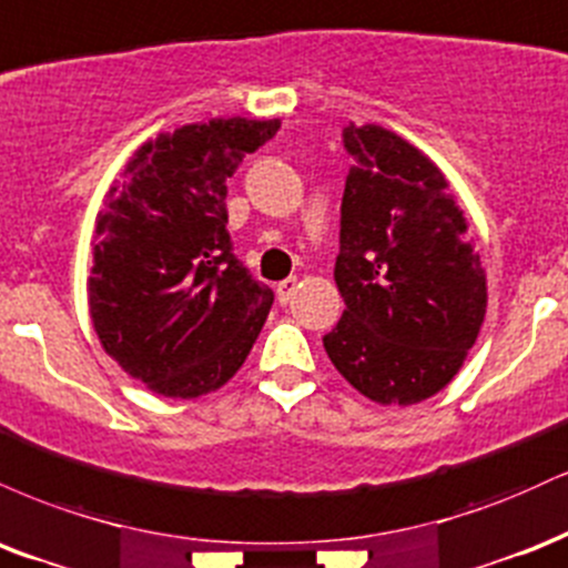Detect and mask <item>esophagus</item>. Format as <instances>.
<instances>
[{
  "label": "esophagus",
  "mask_w": 568,
  "mask_h": 568,
  "mask_svg": "<svg viewBox=\"0 0 568 568\" xmlns=\"http://www.w3.org/2000/svg\"><path fill=\"white\" fill-rule=\"evenodd\" d=\"M295 290H297V276H290V278H284V282H278V286H276L278 303L282 305L290 303L292 295H295Z\"/></svg>",
  "instance_id": "esophagus-1"
}]
</instances>
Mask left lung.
Masks as SVG:
<instances>
[{
    "label": "left lung",
    "instance_id": "obj_1",
    "mask_svg": "<svg viewBox=\"0 0 568 568\" xmlns=\"http://www.w3.org/2000/svg\"><path fill=\"white\" fill-rule=\"evenodd\" d=\"M335 282L345 311L326 356L358 393L388 406L452 383L486 316V273L444 172L379 124H348Z\"/></svg>",
    "mask_w": 568,
    "mask_h": 568
}]
</instances>
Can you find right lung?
Here are the masks:
<instances>
[{
	"mask_svg": "<svg viewBox=\"0 0 568 568\" xmlns=\"http://www.w3.org/2000/svg\"><path fill=\"white\" fill-rule=\"evenodd\" d=\"M278 119H212L132 153L98 215L87 300L100 345L166 398L223 388L250 356L273 292L225 231L229 178Z\"/></svg>",
	"mask_w": 568,
	"mask_h": 568,
	"instance_id": "obj_1",
	"label": "right lung"
}]
</instances>
